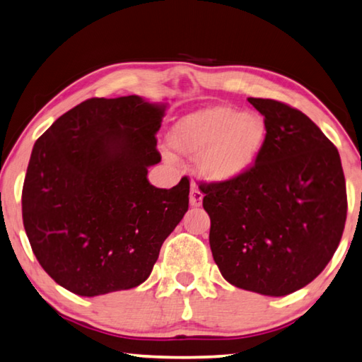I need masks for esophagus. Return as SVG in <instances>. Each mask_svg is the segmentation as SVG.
<instances>
[{
  "label": "esophagus",
  "instance_id": "obj_1",
  "mask_svg": "<svg viewBox=\"0 0 362 362\" xmlns=\"http://www.w3.org/2000/svg\"><path fill=\"white\" fill-rule=\"evenodd\" d=\"M202 200H204V192L200 191L197 185H192L191 195H189V202H191L192 206H200Z\"/></svg>",
  "mask_w": 362,
  "mask_h": 362
}]
</instances>
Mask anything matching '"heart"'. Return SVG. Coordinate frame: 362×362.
<instances>
[{
  "label": "heart",
  "mask_w": 362,
  "mask_h": 362,
  "mask_svg": "<svg viewBox=\"0 0 362 362\" xmlns=\"http://www.w3.org/2000/svg\"><path fill=\"white\" fill-rule=\"evenodd\" d=\"M267 127L257 112L213 106L182 117L170 132V144L181 154L197 156L208 180L229 181L245 175L261 156Z\"/></svg>",
  "instance_id": "1"
}]
</instances>
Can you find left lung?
Instances as JSON below:
<instances>
[{
	"instance_id": "8db88e82",
	"label": "left lung",
	"mask_w": 362,
	"mask_h": 362,
	"mask_svg": "<svg viewBox=\"0 0 362 362\" xmlns=\"http://www.w3.org/2000/svg\"><path fill=\"white\" fill-rule=\"evenodd\" d=\"M267 138L250 171L204 187L210 248L227 281L280 297L307 286L331 261L346 221L339 151L302 111L248 98Z\"/></svg>"
}]
</instances>
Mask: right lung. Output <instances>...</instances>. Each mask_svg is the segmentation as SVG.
Here are the masks:
<instances>
[{"label":"right lung","instance_id":"add662e5","mask_svg":"<svg viewBox=\"0 0 362 362\" xmlns=\"http://www.w3.org/2000/svg\"><path fill=\"white\" fill-rule=\"evenodd\" d=\"M167 105L90 98L36 139L22 191L23 227L55 283L84 297L136 288L189 208V180L148 181Z\"/></svg>","mask_w":362,"mask_h":362}]
</instances>
